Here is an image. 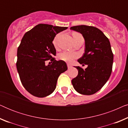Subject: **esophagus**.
<instances>
[{"instance_id":"1","label":"esophagus","mask_w":128,"mask_h":128,"mask_svg":"<svg viewBox=\"0 0 128 128\" xmlns=\"http://www.w3.org/2000/svg\"><path fill=\"white\" fill-rule=\"evenodd\" d=\"M67 66H68V69H69V68H72V66H71L70 64H67Z\"/></svg>"}]
</instances>
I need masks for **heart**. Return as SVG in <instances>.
Here are the masks:
<instances>
[{"label": "heart", "instance_id": "1", "mask_svg": "<svg viewBox=\"0 0 128 128\" xmlns=\"http://www.w3.org/2000/svg\"><path fill=\"white\" fill-rule=\"evenodd\" d=\"M82 36L78 32H74L73 34V38H74V40H76L78 36ZM58 38V35L56 36L53 40V44L55 46H56L57 45ZM78 57V54L74 53V52H69V51H64L59 54V59H61V60L65 61V62H67L69 63L72 62L74 59L77 58Z\"/></svg>", "mask_w": 128, "mask_h": 128}]
</instances>
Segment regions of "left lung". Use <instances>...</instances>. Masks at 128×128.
<instances>
[{"label": "left lung", "instance_id": "8db88e82", "mask_svg": "<svg viewBox=\"0 0 128 128\" xmlns=\"http://www.w3.org/2000/svg\"><path fill=\"white\" fill-rule=\"evenodd\" d=\"M70 30L81 33L84 38L85 52L78 61L88 66L85 70L75 67L78 75L72 83L78 93L92 95L100 90L111 76L114 55L110 41L100 30L92 26H73Z\"/></svg>", "mask_w": 128, "mask_h": 128}]
</instances>
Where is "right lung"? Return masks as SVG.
Listing matches in <instances>:
<instances>
[{
  "instance_id": "1",
  "label": "right lung",
  "mask_w": 128,
  "mask_h": 128,
  "mask_svg": "<svg viewBox=\"0 0 128 128\" xmlns=\"http://www.w3.org/2000/svg\"><path fill=\"white\" fill-rule=\"evenodd\" d=\"M67 27L40 24L27 31L17 49L16 66L22 86L31 94L45 97L55 90L58 78L68 67L64 60H56L52 41ZM52 64L46 66V60Z\"/></svg>"
}]
</instances>
